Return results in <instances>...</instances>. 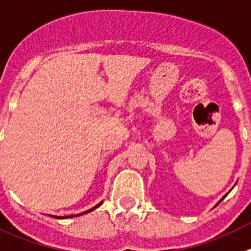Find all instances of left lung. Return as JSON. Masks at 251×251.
Instances as JSON below:
<instances>
[{"instance_id": "obj_1", "label": "left lung", "mask_w": 251, "mask_h": 251, "mask_svg": "<svg viewBox=\"0 0 251 251\" xmlns=\"http://www.w3.org/2000/svg\"><path fill=\"white\" fill-rule=\"evenodd\" d=\"M222 200H224V198H222ZM222 200H221V201H222ZM221 201H220V202H221ZM220 202H219V203H220Z\"/></svg>"}]
</instances>
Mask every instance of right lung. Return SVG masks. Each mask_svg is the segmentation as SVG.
Here are the masks:
<instances>
[{
    "mask_svg": "<svg viewBox=\"0 0 251 251\" xmlns=\"http://www.w3.org/2000/svg\"><path fill=\"white\" fill-rule=\"evenodd\" d=\"M101 203H102V202H101ZM101 203H100V204H101ZM100 204H97V206H95V207H93V208H91V210L86 211V212H83V213H87V212H91V211H93V210H95V208H97V207H99V206H100ZM83 213H79V215H83ZM74 216H78V215H74ZM54 217H56V216H54ZM67 217H73V216H67ZM58 219H60V217H58Z\"/></svg>",
    "mask_w": 251,
    "mask_h": 251,
    "instance_id": "1",
    "label": "right lung"
}]
</instances>
